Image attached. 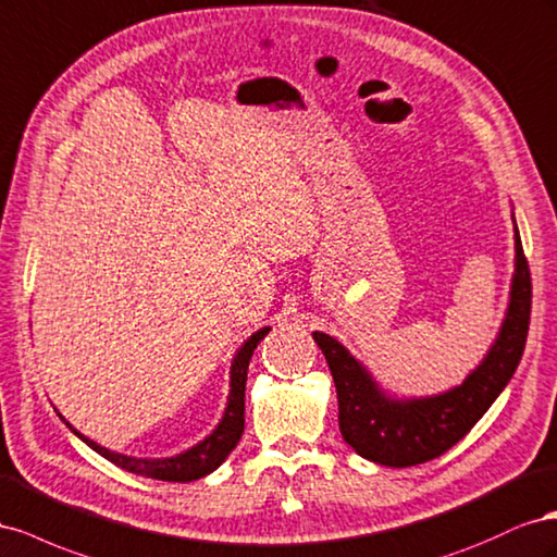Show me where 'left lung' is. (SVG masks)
I'll list each match as a JSON object with an SVG mask.
<instances>
[{
  "mask_svg": "<svg viewBox=\"0 0 557 557\" xmlns=\"http://www.w3.org/2000/svg\"><path fill=\"white\" fill-rule=\"evenodd\" d=\"M513 219V277L495 341L462 385L426 396L389 394L349 349L324 331L312 338L322 347L338 392V424L347 446L383 467L429 462L465 438L513 377L525 349L532 308V282Z\"/></svg>",
  "mask_w": 557,
  "mask_h": 557,
  "instance_id": "obj_1",
  "label": "left lung"
}]
</instances>
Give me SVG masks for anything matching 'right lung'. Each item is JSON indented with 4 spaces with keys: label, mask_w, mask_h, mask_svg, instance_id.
<instances>
[{
    "label": "right lung",
    "mask_w": 557,
    "mask_h": 557,
    "mask_svg": "<svg viewBox=\"0 0 557 557\" xmlns=\"http://www.w3.org/2000/svg\"><path fill=\"white\" fill-rule=\"evenodd\" d=\"M270 326L259 329L257 333L237 347V352L231 361V383H228V399L224 416H221L219 424L212 429V432L198 441L196 446H190L177 455L170 457H135V455H123L116 450H109L100 443H95L92 438L84 436L78 429H74L62 412H58L60 420L70 426V432L74 436L82 438L88 448H92L104 459H109L111 465H116L125 471L137 473V475H147V479H158V481H170V483H190L198 481L202 475L212 473L224 465V459L231 455V450L237 446L243 432H245V385H247V369H249V359L253 355L257 345L268 336Z\"/></svg>",
    "instance_id": "right-lung-1"
}]
</instances>
